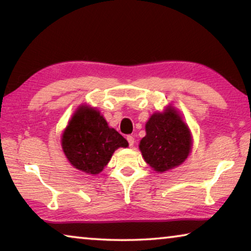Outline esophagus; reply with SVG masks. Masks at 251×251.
Segmentation results:
<instances>
[{"instance_id":"34e87169","label":"esophagus","mask_w":251,"mask_h":251,"mask_svg":"<svg viewBox=\"0 0 251 251\" xmlns=\"http://www.w3.org/2000/svg\"><path fill=\"white\" fill-rule=\"evenodd\" d=\"M126 140H127V142H128V144H129V146H130V147H132V146L134 145V143H135V138H134L133 135H128V136L126 137Z\"/></svg>"}]
</instances>
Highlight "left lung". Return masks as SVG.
<instances>
[{"instance_id": "1", "label": "left lung", "mask_w": 251, "mask_h": 251, "mask_svg": "<svg viewBox=\"0 0 251 251\" xmlns=\"http://www.w3.org/2000/svg\"><path fill=\"white\" fill-rule=\"evenodd\" d=\"M145 130L140 150L145 162L156 172L176 168L188 158L192 137L176 108L169 106L163 113H154L147 121Z\"/></svg>"}]
</instances>
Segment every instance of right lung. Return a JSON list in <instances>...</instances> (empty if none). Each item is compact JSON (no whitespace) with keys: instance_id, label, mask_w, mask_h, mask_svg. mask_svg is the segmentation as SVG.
<instances>
[{"instance_id":"1","label":"right lung","mask_w":251,"mask_h":251,"mask_svg":"<svg viewBox=\"0 0 251 251\" xmlns=\"http://www.w3.org/2000/svg\"><path fill=\"white\" fill-rule=\"evenodd\" d=\"M61 146L75 169L98 174L110 161L115 151L118 147H127L128 143L117 130L110 128L98 110L80 106L63 130Z\"/></svg>"}]
</instances>
